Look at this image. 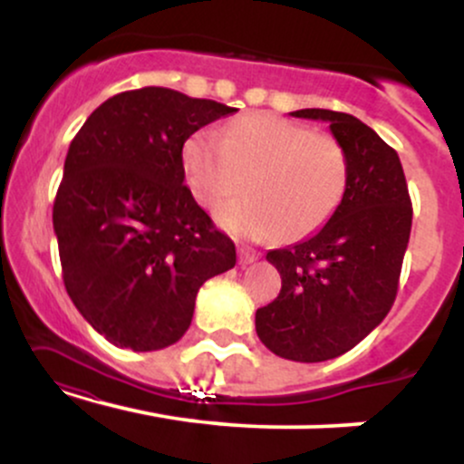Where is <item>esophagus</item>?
I'll return each mask as SVG.
<instances>
[{
  "instance_id": "1",
  "label": "esophagus",
  "mask_w": 464,
  "mask_h": 464,
  "mask_svg": "<svg viewBox=\"0 0 464 464\" xmlns=\"http://www.w3.org/2000/svg\"><path fill=\"white\" fill-rule=\"evenodd\" d=\"M257 257H259V253H255V250H250L246 246H242L237 250V264L242 266V268H244V266L253 264Z\"/></svg>"
}]
</instances>
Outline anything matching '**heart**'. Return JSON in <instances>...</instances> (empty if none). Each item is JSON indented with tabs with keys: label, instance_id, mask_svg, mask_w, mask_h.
I'll list each match as a JSON object with an SVG mask.
<instances>
[{
	"label": "heart",
	"instance_id": "obj_1",
	"mask_svg": "<svg viewBox=\"0 0 464 464\" xmlns=\"http://www.w3.org/2000/svg\"><path fill=\"white\" fill-rule=\"evenodd\" d=\"M183 172L194 198L216 207L218 222L239 236L295 242L318 231L349 188L343 143L276 115L255 113L228 121L220 140L198 130L183 143Z\"/></svg>",
	"mask_w": 464,
	"mask_h": 464
}]
</instances>
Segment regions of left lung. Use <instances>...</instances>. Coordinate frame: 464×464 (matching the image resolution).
Here are the masks:
<instances>
[{"instance_id": "1", "label": "left lung", "mask_w": 464, "mask_h": 464, "mask_svg": "<svg viewBox=\"0 0 464 464\" xmlns=\"http://www.w3.org/2000/svg\"><path fill=\"white\" fill-rule=\"evenodd\" d=\"M290 115L329 121L347 150L349 188L321 231L266 255L281 292L255 314V329L279 358L324 362L353 349L391 312L412 202L397 152L358 117L327 109Z\"/></svg>"}]
</instances>
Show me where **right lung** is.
<instances>
[{
  "mask_svg": "<svg viewBox=\"0 0 464 464\" xmlns=\"http://www.w3.org/2000/svg\"><path fill=\"white\" fill-rule=\"evenodd\" d=\"M233 106L165 87L117 93L69 146L54 233L69 299L115 347L157 351L183 338L196 295L236 266L183 185V143Z\"/></svg>",
  "mask_w": 464,
  "mask_h": 464,
  "instance_id": "1",
  "label": "right lung"
}]
</instances>
